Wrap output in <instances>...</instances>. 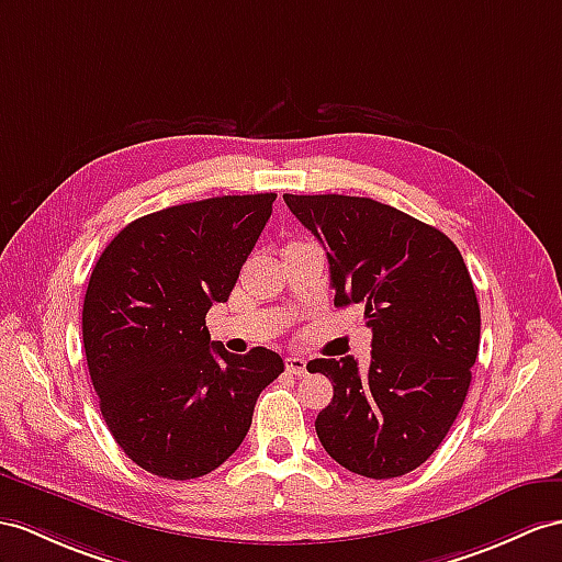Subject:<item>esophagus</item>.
Masks as SVG:
<instances>
[{"mask_svg":"<svg viewBox=\"0 0 562 562\" xmlns=\"http://www.w3.org/2000/svg\"><path fill=\"white\" fill-rule=\"evenodd\" d=\"M285 369L295 376H305L307 374V360L305 358H285Z\"/></svg>","mask_w":562,"mask_h":562,"instance_id":"esophagus-1","label":"esophagus"}]
</instances>
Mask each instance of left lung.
<instances>
[{
    "instance_id": "1",
    "label": "left lung",
    "mask_w": 562,
    "mask_h": 562,
    "mask_svg": "<svg viewBox=\"0 0 562 562\" xmlns=\"http://www.w3.org/2000/svg\"><path fill=\"white\" fill-rule=\"evenodd\" d=\"M328 257L334 305H362L372 362L312 360L334 401L317 415L326 453L369 479L417 470L470 391L479 352L476 293L462 255L439 228L391 204L350 195H283Z\"/></svg>"
}]
</instances>
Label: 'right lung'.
<instances>
[{
  "instance_id": "obj_1",
  "label": "right lung",
  "mask_w": 562,
  "mask_h": 562,
  "mask_svg": "<svg viewBox=\"0 0 562 562\" xmlns=\"http://www.w3.org/2000/svg\"><path fill=\"white\" fill-rule=\"evenodd\" d=\"M273 193L176 204L135 218L106 245L86 291L83 346L100 409L138 468L210 474L236 453L279 352L210 344L204 317L226 303L271 216Z\"/></svg>"
}]
</instances>
